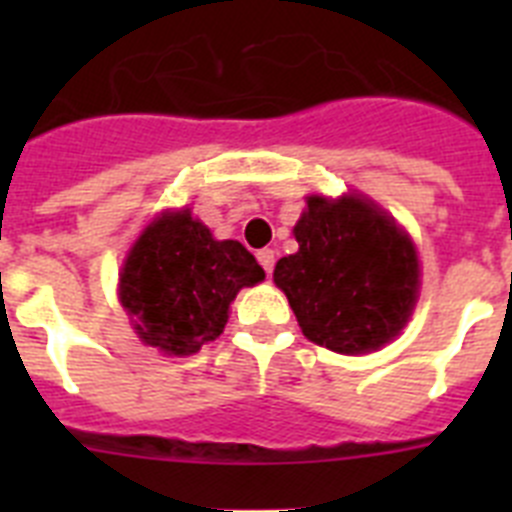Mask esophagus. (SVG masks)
Wrapping results in <instances>:
<instances>
[{"mask_svg": "<svg viewBox=\"0 0 512 512\" xmlns=\"http://www.w3.org/2000/svg\"><path fill=\"white\" fill-rule=\"evenodd\" d=\"M256 259H259L261 269H264L266 274H271V271H274V261H277V256H274V251H271V248H261V251L256 253Z\"/></svg>", "mask_w": 512, "mask_h": 512, "instance_id": "1", "label": "esophagus"}]
</instances>
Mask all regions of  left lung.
<instances>
[{"label": "left lung", "mask_w": 512, "mask_h": 512, "mask_svg": "<svg viewBox=\"0 0 512 512\" xmlns=\"http://www.w3.org/2000/svg\"><path fill=\"white\" fill-rule=\"evenodd\" d=\"M295 238L300 251L277 261L274 284L312 343L369 354L400 336L418 300L420 264L410 235L382 207L359 194H310Z\"/></svg>", "instance_id": "left-lung-1"}]
</instances>
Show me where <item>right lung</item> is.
Returning a JSON list of instances; mask_svg holds the SVG:
<instances>
[{
  "instance_id": "add662e5",
  "label": "right lung",
  "mask_w": 512,
  "mask_h": 512,
  "mask_svg": "<svg viewBox=\"0 0 512 512\" xmlns=\"http://www.w3.org/2000/svg\"><path fill=\"white\" fill-rule=\"evenodd\" d=\"M261 279L243 243L215 241L189 210L161 212L122 264L120 302L146 346L189 356L223 333L230 302Z\"/></svg>"
}]
</instances>
